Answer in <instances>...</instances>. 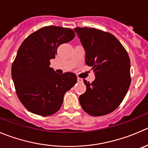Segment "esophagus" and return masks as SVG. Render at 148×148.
I'll return each instance as SVG.
<instances>
[{
	"label": "esophagus",
	"instance_id": "esophagus-1",
	"mask_svg": "<svg viewBox=\"0 0 148 148\" xmlns=\"http://www.w3.org/2000/svg\"><path fill=\"white\" fill-rule=\"evenodd\" d=\"M82 79H81V78H79V77H78V78H77V82H82Z\"/></svg>",
	"mask_w": 148,
	"mask_h": 148
}]
</instances>
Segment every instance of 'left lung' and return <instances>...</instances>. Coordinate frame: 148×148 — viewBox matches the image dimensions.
<instances>
[{"instance_id":"1","label":"left lung","mask_w":148,"mask_h":148,"mask_svg":"<svg viewBox=\"0 0 148 148\" xmlns=\"http://www.w3.org/2000/svg\"><path fill=\"white\" fill-rule=\"evenodd\" d=\"M85 50V63L92 66L95 79H84L87 90L79 96L83 110L92 116L113 112L127 95L131 83L128 53L115 36L95 28L76 27Z\"/></svg>"}]
</instances>
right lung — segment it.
<instances>
[{
  "instance_id": "add662e5",
  "label": "right lung",
  "mask_w": 148,
  "mask_h": 148,
  "mask_svg": "<svg viewBox=\"0 0 148 148\" xmlns=\"http://www.w3.org/2000/svg\"><path fill=\"white\" fill-rule=\"evenodd\" d=\"M74 37L71 29L47 26L29 34L20 45L11 76L18 99L30 112L42 116L56 113L64 94L77 83L74 73L58 74L50 67L58 46Z\"/></svg>"
}]
</instances>
